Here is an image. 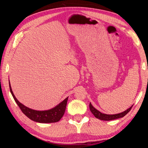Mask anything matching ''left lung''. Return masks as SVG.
I'll return each instance as SVG.
<instances>
[{
    "label": "left lung",
    "instance_id": "left-lung-1",
    "mask_svg": "<svg viewBox=\"0 0 148 148\" xmlns=\"http://www.w3.org/2000/svg\"><path fill=\"white\" fill-rule=\"evenodd\" d=\"M90 111L92 112V114L95 116V117L98 118L100 120H103V121H110V120H113V119H118L120 118H123V116L126 115L127 113L129 112L132 108L133 105L130 108H128L127 109L126 111H125L124 112H122L121 113H119V114H103V113L100 112L98 110L96 109L92 105V103H90Z\"/></svg>",
    "mask_w": 148,
    "mask_h": 148
}]
</instances>
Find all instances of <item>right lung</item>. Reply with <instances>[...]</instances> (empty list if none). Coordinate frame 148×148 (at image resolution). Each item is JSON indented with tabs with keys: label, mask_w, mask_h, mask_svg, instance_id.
<instances>
[{
	"label": "right lung",
	"mask_w": 148,
	"mask_h": 148,
	"mask_svg": "<svg viewBox=\"0 0 148 148\" xmlns=\"http://www.w3.org/2000/svg\"><path fill=\"white\" fill-rule=\"evenodd\" d=\"M9 83L10 92L15 102H16L18 107L20 108L23 114L30 118L31 120L38 123H55L60 121V119L64 116L66 106H67L68 97L63 100L58 105L55 107L54 108L47 110V111H36V110L27 108L19 102L12 92L9 81Z\"/></svg>",
	"instance_id": "obj_1"
}]
</instances>
